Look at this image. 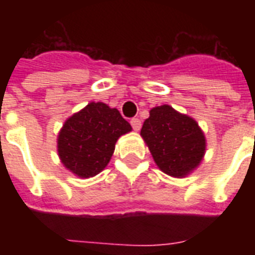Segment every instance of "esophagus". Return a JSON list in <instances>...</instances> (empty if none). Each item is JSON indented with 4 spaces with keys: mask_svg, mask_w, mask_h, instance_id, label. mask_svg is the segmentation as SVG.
Listing matches in <instances>:
<instances>
[{
    "mask_svg": "<svg viewBox=\"0 0 255 255\" xmlns=\"http://www.w3.org/2000/svg\"><path fill=\"white\" fill-rule=\"evenodd\" d=\"M131 126L135 131H139L140 128H141V122L137 118H133V119H131Z\"/></svg>",
    "mask_w": 255,
    "mask_h": 255,
    "instance_id": "34e87169",
    "label": "esophagus"
}]
</instances>
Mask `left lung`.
<instances>
[{
  "label": "left lung",
  "instance_id": "left-lung-1",
  "mask_svg": "<svg viewBox=\"0 0 255 255\" xmlns=\"http://www.w3.org/2000/svg\"><path fill=\"white\" fill-rule=\"evenodd\" d=\"M140 135L157 167L173 177L186 176L205 153V136L198 124L167 104L152 108Z\"/></svg>",
  "mask_w": 255,
  "mask_h": 255
}]
</instances>
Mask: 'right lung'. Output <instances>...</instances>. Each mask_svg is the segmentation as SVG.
Listing matches in <instances>:
<instances>
[{"label":"right lung","mask_w":255,"mask_h":255,"mask_svg":"<svg viewBox=\"0 0 255 255\" xmlns=\"http://www.w3.org/2000/svg\"><path fill=\"white\" fill-rule=\"evenodd\" d=\"M131 129L116 108L100 102L90 103L67 119L58 136V153L73 173L92 177L106 168L116 140Z\"/></svg>","instance_id":"right-lung-1"}]
</instances>
